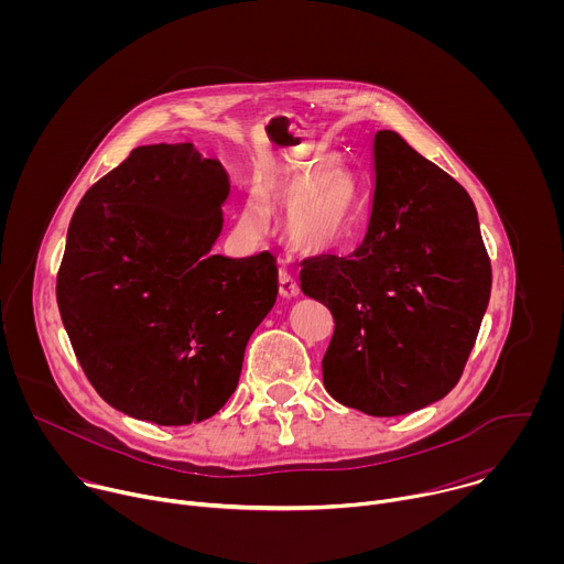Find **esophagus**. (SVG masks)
<instances>
[{
  "label": "esophagus",
  "mask_w": 564,
  "mask_h": 564,
  "mask_svg": "<svg viewBox=\"0 0 564 564\" xmlns=\"http://www.w3.org/2000/svg\"><path fill=\"white\" fill-rule=\"evenodd\" d=\"M279 292H281L283 299H296L299 292H301L296 276L288 268L279 270Z\"/></svg>",
  "instance_id": "obj_1"
}]
</instances>
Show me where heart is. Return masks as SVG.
I'll return each mask as SVG.
<instances>
[{
    "label": "heart",
    "mask_w": 564,
    "mask_h": 564,
    "mask_svg": "<svg viewBox=\"0 0 564 564\" xmlns=\"http://www.w3.org/2000/svg\"><path fill=\"white\" fill-rule=\"evenodd\" d=\"M321 167H312L307 176L316 174ZM344 184V188H337ZM301 187L296 185H276L283 194H294ZM361 194L352 176L326 172L316 176L288 207L285 227L292 243L305 252H328L339 248L350 236L357 216H359ZM246 229L261 231L265 223V207L259 196H250L243 216H240Z\"/></svg>",
    "instance_id": "obj_1"
}]
</instances>
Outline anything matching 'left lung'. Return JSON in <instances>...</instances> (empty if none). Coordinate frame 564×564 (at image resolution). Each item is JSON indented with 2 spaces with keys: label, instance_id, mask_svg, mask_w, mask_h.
<instances>
[{
  "label": "left lung",
  "instance_id": "1",
  "mask_svg": "<svg viewBox=\"0 0 564 564\" xmlns=\"http://www.w3.org/2000/svg\"><path fill=\"white\" fill-rule=\"evenodd\" d=\"M375 198L350 257L307 259L301 292L335 316L326 390L372 417L426 409L459 381L491 296L466 189L394 131L375 135Z\"/></svg>",
  "mask_w": 564,
  "mask_h": 564
}]
</instances>
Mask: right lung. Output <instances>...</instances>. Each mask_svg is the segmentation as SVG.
I'll use <instances>...</instances> for the list:
<instances>
[{"mask_svg":"<svg viewBox=\"0 0 564 564\" xmlns=\"http://www.w3.org/2000/svg\"><path fill=\"white\" fill-rule=\"evenodd\" d=\"M229 174L192 142L147 144L79 200L57 274L73 352L116 411L158 426L218 413L279 294L272 254H212Z\"/></svg>","mask_w":564,"mask_h":564,"instance_id":"1","label":"right lung"}]
</instances>
